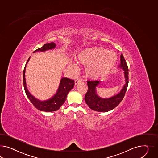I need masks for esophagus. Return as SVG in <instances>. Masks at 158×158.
Returning a JSON list of instances; mask_svg holds the SVG:
<instances>
[{
    "instance_id": "obj_1",
    "label": "esophagus",
    "mask_w": 158,
    "mask_h": 158,
    "mask_svg": "<svg viewBox=\"0 0 158 158\" xmlns=\"http://www.w3.org/2000/svg\"><path fill=\"white\" fill-rule=\"evenodd\" d=\"M81 79H77L75 81V85H77L78 83H79L80 82H81Z\"/></svg>"
}]
</instances>
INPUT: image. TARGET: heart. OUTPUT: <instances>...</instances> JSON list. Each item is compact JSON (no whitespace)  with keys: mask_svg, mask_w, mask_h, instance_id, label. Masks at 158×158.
Returning <instances> with one entry per match:
<instances>
[{"mask_svg":"<svg viewBox=\"0 0 158 158\" xmlns=\"http://www.w3.org/2000/svg\"><path fill=\"white\" fill-rule=\"evenodd\" d=\"M118 56L113 51L102 47H91L82 50L77 55V62L85 65L87 77L98 79L107 75L115 66Z\"/></svg>","mask_w":158,"mask_h":158,"instance_id":"1","label":"heart"}]
</instances>
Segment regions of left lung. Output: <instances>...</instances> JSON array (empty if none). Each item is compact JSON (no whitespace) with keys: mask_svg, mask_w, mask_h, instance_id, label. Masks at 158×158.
<instances>
[{"mask_svg":"<svg viewBox=\"0 0 158 158\" xmlns=\"http://www.w3.org/2000/svg\"><path fill=\"white\" fill-rule=\"evenodd\" d=\"M121 63L118 68L124 71L125 84L119 93L109 98H102L97 93V88L101 81H87L88 90L85 100L91 109L99 112H107L114 109L124 98L128 85V68L126 61L123 55L120 57Z\"/></svg>","mask_w":158,"mask_h":158,"instance_id":"1","label":"left lung"}]
</instances>
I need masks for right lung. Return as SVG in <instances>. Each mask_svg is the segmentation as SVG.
<instances>
[{"mask_svg":"<svg viewBox=\"0 0 158 158\" xmlns=\"http://www.w3.org/2000/svg\"><path fill=\"white\" fill-rule=\"evenodd\" d=\"M56 47L55 43H48L44 45L43 47L33 52V53L37 52H45L46 51L52 50L55 48ZM30 57L27 61L25 67L23 70V86L25 91L26 94L30 100V102L36 107L38 110L40 111H55L60 109V107L65 102V99L67 97L68 93L73 89L74 86V81L70 79L67 77H62L60 81V84L59 85L58 89L55 94L49 99L45 101H40L38 99L35 98L33 95L30 94L29 91L27 89L25 79L26 67L27 63L30 60Z\"/></svg>","mask_w":158,"mask_h":158,"instance_id":"right-lung-1","label":"right lung"}]
</instances>
